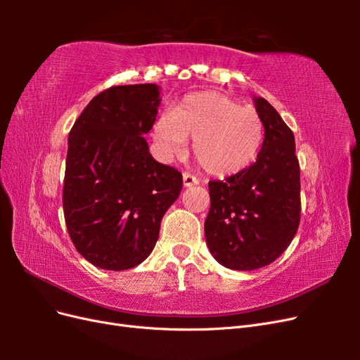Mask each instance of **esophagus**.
Wrapping results in <instances>:
<instances>
[{"label":"esophagus","instance_id":"obj_1","mask_svg":"<svg viewBox=\"0 0 360 360\" xmlns=\"http://www.w3.org/2000/svg\"><path fill=\"white\" fill-rule=\"evenodd\" d=\"M198 183H200V180H198L197 177H193L192 174H189V172H184V174H183V184H184V188L195 186V184H198Z\"/></svg>","mask_w":360,"mask_h":360}]
</instances>
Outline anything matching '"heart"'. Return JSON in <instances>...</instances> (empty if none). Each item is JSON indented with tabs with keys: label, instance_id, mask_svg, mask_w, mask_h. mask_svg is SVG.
Listing matches in <instances>:
<instances>
[{
	"label": "heart",
	"instance_id": "obj_1",
	"mask_svg": "<svg viewBox=\"0 0 360 360\" xmlns=\"http://www.w3.org/2000/svg\"><path fill=\"white\" fill-rule=\"evenodd\" d=\"M193 138V155L212 176H233L248 168L264 139V124L254 108L217 91L184 97L174 112H162L153 139L163 158H177Z\"/></svg>",
	"mask_w": 360,
	"mask_h": 360
}]
</instances>
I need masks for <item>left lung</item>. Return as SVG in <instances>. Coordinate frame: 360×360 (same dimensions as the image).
<instances>
[{"label":"left lung","mask_w":360,"mask_h":360,"mask_svg":"<svg viewBox=\"0 0 360 360\" xmlns=\"http://www.w3.org/2000/svg\"><path fill=\"white\" fill-rule=\"evenodd\" d=\"M254 105L264 124L257 160L225 181H209L204 222L210 254L226 269L255 270L284 252L300 222V168L291 129L263 97Z\"/></svg>","instance_id":"left-lung-1"}]
</instances>
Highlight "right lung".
<instances>
[{"instance_id":"1","label":"right lung","mask_w":360,"mask_h":360,"mask_svg":"<svg viewBox=\"0 0 360 360\" xmlns=\"http://www.w3.org/2000/svg\"><path fill=\"white\" fill-rule=\"evenodd\" d=\"M160 105L156 84L111 86L93 97L69 134L63 209L76 250L105 270L151 254L181 172L153 159L144 138Z\"/></svg>"}]
</instances>
